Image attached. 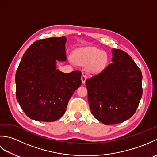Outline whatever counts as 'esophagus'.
I'll return each mask as SVG.
<instances>
[{
  "label": "esophagus",
  "instance_id": "esophagus-1",
  "mask_svg": "<svg viewBox=\"0 0 157 157\" xmlns=\"http://www.w3.org/2000/svg\"><path fill=\"white\" fill-rule=\"evenodd\" d=\"M86 79H87V77H86L85 75H82V84H85Z\"/></svg>",
  "mask_w": 157,
  "mask_h": 157
}]
</instances>
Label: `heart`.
<instances>
[{"label": "heart", "instance_id": "heart-1", "mask_svg": "<svg viewBox=\"0 0 157 157\" xmlns=\"http://www.w3.org/2000/svg\"><path fill=\"white\" fill-rule=\"evenodd\" d=\"M73 58L79 64L89 65L88 70L94 73L102 71L108 62L107 54L93 46L78 49L74 52Z\"/></svg>", "mask_w": 157, "mask_h": 157}]
</instances>
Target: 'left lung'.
I'll use <instances>...</instances> for the list:
<instances>
[{
	"mask_svg": "<svg viewBox=\"0 0 157 157\" xmlns=\"http://www.w3.org/2000/svg\"><path fill=\"white\" fill-rule=\"evenodd\" d=\"M112 63L86 81L93 116L105 125L125 121L134 114L142 96L140 69L122 50L112 51Z\"/></svg>",
	"mask_w": 157,
	"mask_h": 157,
	"instance_id": "8db88e82",
	"label": "left lung"
}]
</instances>
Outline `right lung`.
<instances>
[{
  "label": "right lung",
  "mask_w": 157,
  "mask_h": 157,
  "mask_svg": "<svg viewBox=\"0 0 157 157\" xmlns=\"http://www.w3.org/2000/svg\"><path fill=\"white\" fill-rule=\"evenodd\" d=\"M65 36L39 40L23 55L16 71V98L28 117L51 122L61 118L82 84L80 71L65 73L56 61L67 59Z\"/></svg>",
  "instance_id": "obj_1"
}]
</instances>
